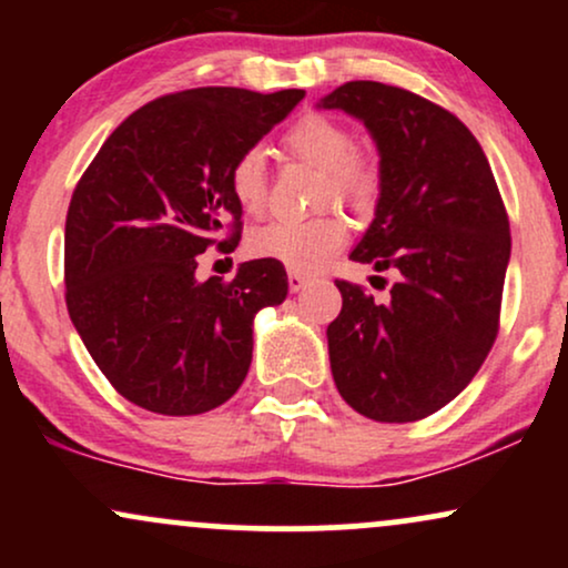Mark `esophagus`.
Listing matches in <instances>:
<instances>
[{"label":"esophagus","mask_w":568,"mask_h":568,"mask_svg":"<svg viewBox=\"0 0 568 568\" xmlns=\"http://www.w3.org/2000/svg\"><path fill=\"white\" fill-rule=\"evenodd\" d=\"M306 283H310V275H304V272H296V270L288 272V288L293 293H298L302 288H306Z\"/></svg>","instance_id":"1"}]
</instances>
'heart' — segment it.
<instances>
[{"mask_svg": "<svg viewBox=\"0 0 568 568\" xmlns=\"http://www.w3.org/2000/svg\"><path fill=\"white\" fill-rule=\"evenodd\" d=\"M285 146L296 158L323 171V200L363 205L376 192V168L355 149V139L342 122L325 114H310L285 133ZM230 192L247 216H258L266 205V160L251 146L230 168ZM347 221L336 213L293 221L277 219L258 226L247 237L253 256L272 258L296 272H315L347 243Z\"/></svg>", "mask_w": 568, "mask_h": 568, "instance_id": "b5f03b06", "label": "heart"}]
</instances>
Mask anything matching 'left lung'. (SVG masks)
I'll list each match as a JSON object with an SVG mask.
<instances>
[{"mask_svg":"<svg viewBox=\"0 0 568 568\" xmlns=\"http://www.w3.org/2000/svg\"><path fill=\"white\" fill-rule=\"evenodd\" d=\"M317 109L355 116L376 143L379 200L349 258L397 275L384 304L336 280L331 374L368 419H425L473 382L497 338L510 262L497 181L470 130L408 90L357 80Z\"/></svg>","mask_w":568,"mask_h":568,"instance_id":"1","label":"left lung"}]
</instances>
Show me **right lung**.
I'll use <instances>...</instances> for the list:
<instances>
[{
	"label": "right lung",
	"mask_w": 568,
	"mask_h": 568,
	"mask_svg": "<svg viewBox=\"0 0 568 568\" xmlns=\"http://www.w3.org/2000/svg\"><path fill=\"white\" fill-rule=\"evenodd\" d=\"M302 98L304 90L243 88L162 95L109 135L71 194L69 317L135 406L205 414L243 384L253 317L285 302L288 275L280 262L253 258L232 283L197 280V256L237 247L243 207L230 192L232 162Z\"/></svg>",
	"instance_id": "1"
}]
</instances>
